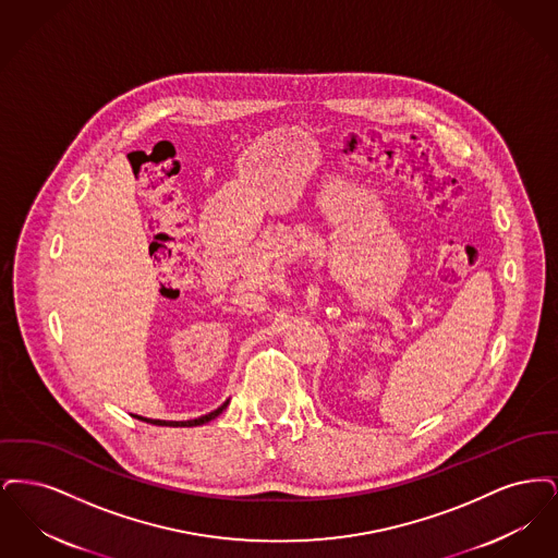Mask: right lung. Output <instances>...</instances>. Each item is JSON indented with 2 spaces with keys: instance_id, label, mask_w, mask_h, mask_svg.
<instances>
[{
  "instance_id": "right-lung-1",
  "label": "right lung",
  "mask_w": 558,
  "mask_h": 558,
  "mask_svg": "<svg viewBox=\"0 0 558 558\" xmlns=\"http://www.w3.org/2000/svg\"><path fill=\"white\" fill-rule=\"evenodd\" d=\"M228 403H230V399H226L217 410H213L209 414H205V416H198V418H192V421H153V418H144V416H137L135 414V418H140V421H144V423H150V425H159V426H198L205 425V423H209L213 418H217L226 408H228Z\"/></svg>"
}]
</instances>
